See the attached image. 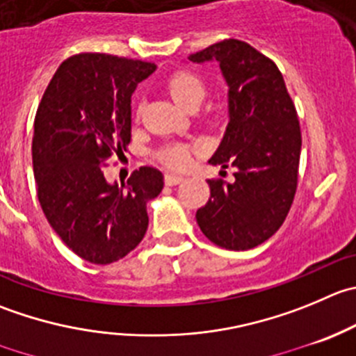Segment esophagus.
<instances>
[{
  "label": "esophagus",
  "mask_w": 356,
  "mask_h": 356,
  "mask_svg": "<svg viewBox=\"0 0 356 356\" xmlns=\"http://www.w3.org/2000/svg\"><path fill=\"white\" fill-rule=\"evenodd\" d=\"M184 181V177L182 175H177V174H165V184L167 186H175L179 184V182Z\"/></svg>",
  "instance_id": "obj_1"
}]
</instances>
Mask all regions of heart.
<instances>
[{
  "label": "heart",
  "instance_id": "heart-1",
  "mask_svg": "<svg viewBox=\"0 0 356 356\" xmlns=\"http://www.w3.org/2000/svg\"><path fill=\"white\" fill-rule=\"evenodd\" d=\"M168 94L172 95L179 106L188 109L193 104H202L205 97V83L193 72H175L168 79ZM189 154H191V146L182 143H170L167 146L160 147L156 153L158 160L170 168H182L188 165Z\"/></svg>",
  "mask_w": 356,
  "mask_h": 356
}]
</instances>
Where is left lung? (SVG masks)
<instances>
[{
    "instance_id": "1",
    "label": "left lung",
    "mask_w": 356,
    "mask_h": 356,
    "mask_svg": "<svg viewBox=\"0 0 356 356\" xmlns=\"http://www.w3.org/2000/svg\"><path fill=\"white\" fill-rule=\"evenodd\" d=\"M189 60H216L227 83L226 132L209 163L234 167V181H209L196 222L212 243L248 250L284 224L298 189L301 129L277 64L248 43L224 40Z\"/></svg>"
}]
</instances>
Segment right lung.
<instances>
[{"label":"right lung","mask_w":356,"mask_h":356,"mask_svg":"<svg viewBox=\"0 0 356 356\" xmlns=\"http://www.w3.org/2000/svg\"><path fill=\"white\" fill-rule=\"evenodd\" d=\"M151 62L79 54L62 62L34 118L38 200L60 240L94 264L132 252L147 229L146 205L163 189L158 168L140 167L127 184L108 182L104 165L132 139V94Z\"/></svg>","instance_id":"obj_1"}]
</instances>
